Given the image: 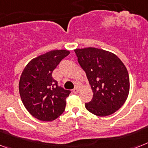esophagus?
<instances>
[{
	"label": "esophagus",
	"mask_w": 148,
	"mask_h": 148,
	"mask_svg": "<svg viewBox=\"0 0 148 148\" xmlns=\"http://www.w3.org/2000/svg\"><path fill=\"white\" fill-rule=\"evenodd\" d=\"M78 92H79V88H78V87H75V88L73 90V93H75V94H76V93H77Z\"/></svg>",
	"instance_id": "esophagus-1"
}]
</instances>
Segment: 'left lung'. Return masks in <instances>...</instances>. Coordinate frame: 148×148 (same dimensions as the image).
I'll list each match as a JSON object with an SVG mask.
<instances>
[{
    "label": "left lung",
    "mask_w": 148,
    "mask_h": 148,
    "mask_svg": "<svg viewBox=\"0 0 148 148\" xmlns=\"http://www.w3.org/2000/svg\"><path fill=\"white\" fill-rule=\"evenodd\" d=\"M74 51L93 93L92 100L85 103L86 109L102 117L116 112L126 101L130 90L129 76L123 62L115 54L93 47Z\"/></svg>",
    "instance_id": "obj_1"
}]
</instances>
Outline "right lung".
Returning a JSON list of instances; mask_svg holds the SVG:
<instances>
[{"label":"right lung","instance_id":"right-lung-1","mask_svg":"<svg viewBox=\"0 0 148 148\" xmlns=\"http://www.w3.org/2000/svg\"><path fill=\"white\" fill-rule=\"evenodd\" d=\"M68 50H52L35 58L23 71L19 82L21 100L27 111L37 119L51 122L64 111L71 91L58 86L52 72Z\"/></svg>","mask_w":148,"mask_h":148}]
</instances>
